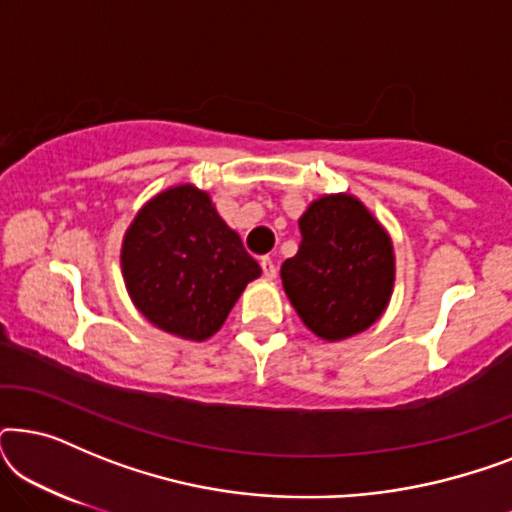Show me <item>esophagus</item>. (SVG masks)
Listing matches in <instances>:
<instances>
[{
	"mask_svg": "<svg viewBox=\"0 0 512 512\" xmlns=\"http://www.w3.org/2000/svg\"><path fill=\"white\" fill-rule=\"evenodd\" d=\"M261 268H263V275H265V279H275L277 277V265H275V261H272V258H261Z\"/></svg>",
	"mask_w": 512,
	"mask_h": 512,
	"instance_id": "1",
	"label": "esophagus"
}]
</instances>
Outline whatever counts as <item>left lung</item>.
Instances as JSON below:
<instances>
[{"label": "left lung", "instance_id": "obj_1", "mask_svg": "<svg viewBox=\"0 0 512 512\" xmlns=\"http://www.w3.org/2000/svg\"><path fill=\"white\" fill-rule=\"evenodd\" d=\"M298 228V254L279 272L298 317L326 342L368 331L394 293L396 256L387 230L349 193L312 200Z\"/></svg>", "mask_w": 512, "mask_h": 512}]
</instances>
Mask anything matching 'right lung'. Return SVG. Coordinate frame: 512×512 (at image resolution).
Instances as JSON below:
<instances>
[{
    "mask_svg": "<svg viewBox=\"0 0 512 512\" xmlns=\"http://www.w3.org/2000/svg\"><path fill=\"white\" fill-rule=\"evenodd\" d=\"M121 270L137 310L191 342L212 338L261 277L240 235L193 184L165 188L139 209L123 235Z\"/></svg>",
    "mask_w": 512,
    "mask_h": 512,
    "instance_id": "add662e5",
    "label": "right lung"
}]
</instances>
